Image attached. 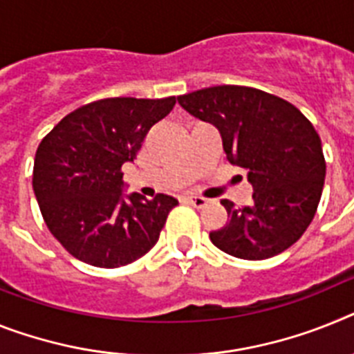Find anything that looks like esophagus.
<instances>
[{"mask_svg":"<svg viewBox=\"0 0 354 354\" xmlns=\"http://www.w3.org/2000/svg\"><path fill=\"white\" fill-rule=\"evenodd\" d=\"M187 201H189L192 207H196V209H201V207H205V205L209 203V200L203 198V196H187Z\"/></svg>","mask_w":354,"mask_h":354,"instance_id":"1","label":"esophagus"}]
</instances>
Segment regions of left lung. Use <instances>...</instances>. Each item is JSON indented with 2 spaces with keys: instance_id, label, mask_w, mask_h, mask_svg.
Returning a JSON list of instances; mask_svg holds the SVG:
<instances>
[{
  "instance_id": "left-lung-1",
  "label": "left lung",
  "mask_w": 354,
  "mask_h": 354,
  "mask_svg": "<svg viewBox=\"0 0 354 354\" xmlns=\"http://www.w3.org/2000/svg\"><path fill=\"white\" fill-rule=\"evenodd\" d=\"M192 117L221 135L227 160L245 169L252 203L227 209L225 227L210 241L225 254L261 261L281 254L310 227L326 178L319 133L293 104L246 86H212L180 95Z\"/></svg>"
}]
</instances>
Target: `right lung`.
<instances>
[{"label":"right lung","instance_id":"right-lung-1","mask_svg":"<svg viewBox=\"0 0 354 354\" xmlns=\"http://www.w3.org/2000/svg\"><path fill=\"white\" fill-rule=\"evenodd\" d=\"M174 104L176 97L95 100L41 140L32 178L35 198L52 236L75 259L118 268L156 245L178 200L124 194L122 165L136 158L145 135Z\"/></svg>","mask_w":354,"mask_h":354}]
</instances>
